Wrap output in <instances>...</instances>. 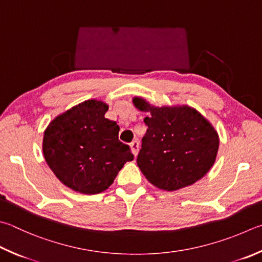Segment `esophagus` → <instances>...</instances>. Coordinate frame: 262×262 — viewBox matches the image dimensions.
Returning a JSON list of instances; mask_svg holds the SVG:
<instances>
[{
  "label": "esophagus",
  "instance_id": "obj_1",
  "mask_svg": "<svg viewBox=\"0 0 262 262\" xmlns=\"http://www.w3.org/2000/svg\"><path fill=\"white\" fill-rule=\"evenodd\" d=\"M139 147H140V142L139 141H133L130 143V149H132V152L133 155H134L135 157L137 156V154H139Z\"/></svg>",
  "mask_w": 262,
  "mask_h": 262
}]
</instances>
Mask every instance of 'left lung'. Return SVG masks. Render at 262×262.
I'll return each mask as SVG.
<instances>
[{
    "label": "left lung",
    "mask_w": 262,
    "mask_h": 262,
    "mask_svg": "<svg viewBox=\"0 0 262 262\" xmlns=\"http://www.w3.org/2000/svg\"><path fill=\"white\" fill-rule=\"evenodd\" d=\"M134 105L149 113L137 166L150 183L166 191L188 187L214 164L219 135L207 119L188 105L157 107L141 97Z\"/></svg>",
    "instance_id": "8db88e82"
}]
</instances>
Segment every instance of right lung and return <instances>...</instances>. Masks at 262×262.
I'll list each match as a JSON object with an SVG mask.
<instances>
[{
    "label": "right lung",
    "mask_w": 262,
    "mask_h": 262,
    "mask_svg": "<svg viewBox=\"0 0 262 262\" xmlns=\"http://www.w3.org/2000/svg\"><path fill=\"white\" fill-rule=\"evenodd\" d=\"M108 106L89 99L52 120L45 130L43 156L61 183L74 191L95 194L106 190L134 156L119 141V126L108 120Z\"/></svg>",
    "instance_id": "right-lung-1"
}]
</instances>
